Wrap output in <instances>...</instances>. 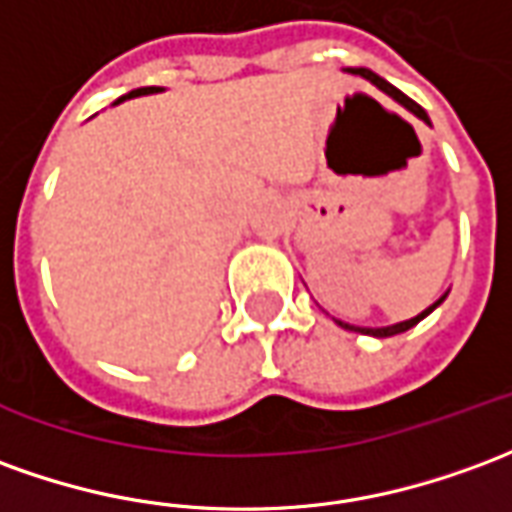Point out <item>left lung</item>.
I'll use <instances>...</instances> for the list:
<instances>
[{
	"label": "left lung",
	"mask_w": 512,
	"mask_h": 512,
	"mask_svg": "<svg viewBox=\"0 0 512 512\" xmlns=\"http://www.w3.org/2000/svg\"><path fill=\"white\" fill-rule=\"evenodd\" d=\"M349 71H352V74H360V77H366L368 82H374V85L380 88L382 94L393 96V99H396V102H399V105H402V107H407V110H410L413 116H418V119L427 121V124H430V116L424 113V107L416 105L413 99H407V96L402 94L399 88H393L391 82L382 80L380 74H374V71H368V69H349ZM443 299H446V293H443V296H441V299H438V302H435V305H430V307H427V310H421V313H418L416 318H407V321H399V324H391V327H352V324H346V321H338V324H341L343 330L366 332V335H374V338H391V335H399V332H407V330H410V327H416L418 321H421V318L430 316L432 310H435V307L441 305Z\"/></svg>",
	"instance_id": "obj_1"
}]
</instances>
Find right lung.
I'll return each instance as SVG.
<instances>
[{
	"label": "right lung",
	"mask_w": 512,
	"mask_h": 512,
	"mask_svg": "<svg viewBox=\"0 0 512 512\" xmlns=\"http://www.w3.org/2000/svg\"><path fill=\"white\" fill-rule=\"evenodd\" d=\"M157 91H163V88H157V85H149V88H135V91H130L127 96H121L119 102H124V99H132V96H146V94H157ZM116 102V105H119Z\"/></svg>",
	"instance_id": "1"
}]
</instances>
